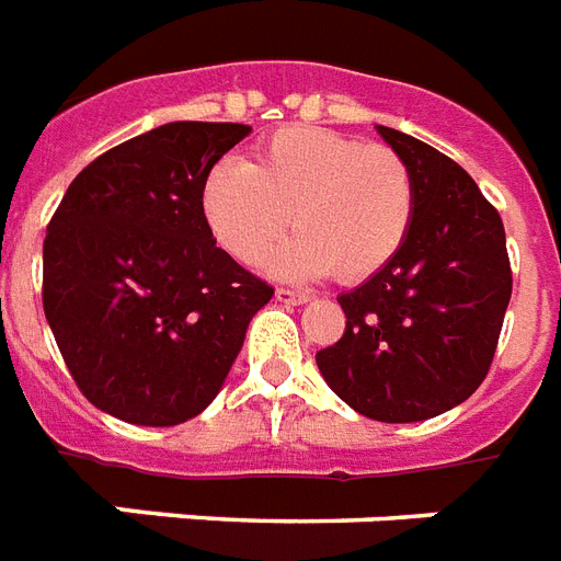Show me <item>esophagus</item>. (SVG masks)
<instances>
[{"mask_svg":"<svg viewBox=\"0 0 561 561\" xmlns=\"http://www.w3.org/2000/svg\"><path fill=\"white\" fill-rule=\"evenodd\" d=\"M275 298L280 304H307L309 301V295L307 293H295V289H289V286H277L275 289Z\"/></svg>","mask_w":561,"mask_h":561,"instance_id":"obj_1","label":"esophagus"}]
</instances>
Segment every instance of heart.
<instances>
[{
  "instance_id": "obj_1",
  "label": "heart",
  "mask_w": 561,
  "mask_h": 561,
  "mask_svg": "<svg viewBox=\"0 0 561 561\" xmlns=\"http://www.w3.org/2000/svg\"><path fill=\"white\" fill-rule=\"evenodd\" d=\"M414 176L397 150L321 127H284L245 161H219L199 191L205 226L240 263L277 252L286 277L365 280L388 266L414 222Z\"/></svg>"
}]
</instances>
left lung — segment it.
I'll use <instances>...</instances> for the list:
<instances>
[{"instance_id":"obj_1","label":"left lung","mask_w":561,"mask_h":561,"mask_svg":"<svg viewBox=\"0 0 561 561\" xmlns=\"http://www.w3.org/2000/svg\"><path fill=\"white\" fill-rule=\"evenodd\" d=\"M379 136L411 168L414 222L391 263L339 298L344 335L316 362L353 411L416 423L486 379L513 272L499 210L458 161L400 129Z\"/></svg>"}]
</instances>
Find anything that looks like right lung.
<instances>
[{
	"label": "right lung",
	"mask_w": 561,
	"mask_h": 561,
	"mask_svg": "<svg viewBox=\"0 0 561 561\" xmlns=\"http://www.w3.org/2000/svg\"><path fill=\"white\" fill-rule=\"evenodd\" d=\"M245 124L173 121L80 170L43 240V309L71 379L124 423L179 425L226 382L275 289L217 249L203 179Z\"/></svg>",
	"instance_id": "obj_1"
}]
</instances>
